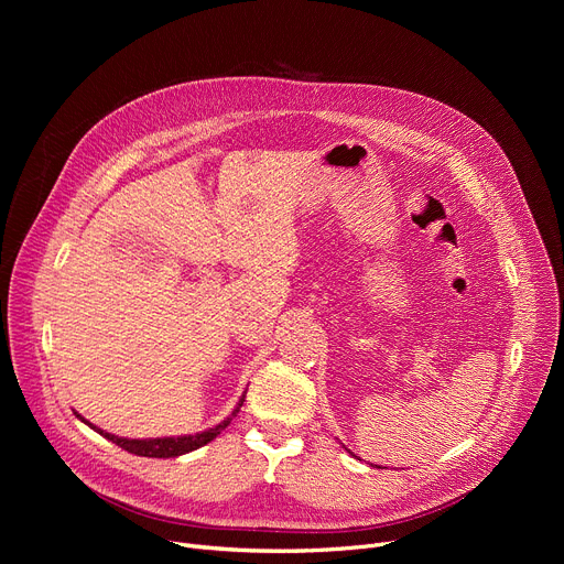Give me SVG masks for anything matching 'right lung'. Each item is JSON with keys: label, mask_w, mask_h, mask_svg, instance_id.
I'll list each match as a JSON object with an SVG mask.
<instances>
[{"label": "right lung", "mask_w": 564, "mask_h": 564, "mask_svg": "<svg viewBox=\"0 0 564 564\" xmlns=\"http://www.w3.org/2000/svg\"><path fill=\"white\" fill-rule=\"evenodd\" d=\"M242 402H245V395H242L240 404H237V409L230 413V419H226V421L219 423L217 427H210V430H205V432H200V434H192V436H177V438H173V436H166V438H121V436L107 434V432H102V430H98V427H94V430H98L105 438H109L111 443H116L118 448H123V451H128V453H132V455H139V457H164V459H166V457H177V455L192 453V451L205 446V443H210L213 438H217V434H221V430L232 421L235 413L240 411ZM79 419H82V416H79ZM82 421H84V419H82ZM84 423H86V421H84Z\"/></svg>", "instance_id": "right-lung-1"}]
</instances>
